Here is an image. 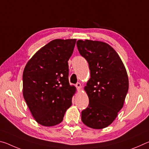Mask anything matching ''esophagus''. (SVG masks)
<instances>
[{
    "instance_id": "obj_1",
    "label": "esophagus",
    "mask_w": 149,
    "mask_h": 149,
    "mask_svg": "<svg viewBox=\"0 0 149 149\" xmlns=\"http://www.w3.org/2000/svg\"><path fill=\"white\" fill-rule=\"evenodd\" d=\"M75 87H76L77 90H80L81 87V85L80 83H77L76 85H75Z\"/></svg>"
}]
</instances>
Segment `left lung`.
Listing matches in <instances>:
<instances>
[{
    "label": "left lung",
    "mask_w": 149,
    "mask_h": 149,
    "mask_svg": "<svg viewBox=\"0 0 149 149\" xmlns=\"http://www.w3.org/2000/svg\"><path fill=\"white\" fill-rule=\"evenodd\" d=\"M77 47L91 73L84 88L89 104L81 112V120L93 129H103L113 122L123 107L129 89L127 72L119 55L106 42L78 40Z\"/></svg>",
    "instance_id": "obj_1"
}]
</instances>
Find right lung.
<instances>
[{
	"mask_svg": "<svg viewBox=\"0 0 149 149\" xmlns=\"http://www.w3.org/2000/svg\"><path fill=\"white\" fill-rule=\"evenodd\" d=\"M76 39H54L39 49L23 73V95L37 123H61L76 91L69 84L68 61Z\"/></svg>",
	"mask_w": 149,
	"mask_h": 149,
	"instance_id": "1",
	"label": "right lung"
}]
</instances>
